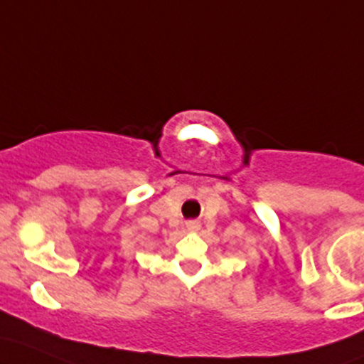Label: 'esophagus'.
Listing matches in <instances>:
<instances>
[{
	"instance_id": "34e87169",
	"label": "esophagus",
	"mask_w": 364,
	"mask_h": 364,
	"mask_svg": "<svg viewBox=\"0 0 364 364\" xmlns=\"http://www.w3.org/2000/svg\"><path fill=\"white\" fill-rule=\"evenodd\" d=\"M186 228H188L190 231H198V230H200V223H198V221H188V223H186Z\"/></svg>"
}]
</instances>
